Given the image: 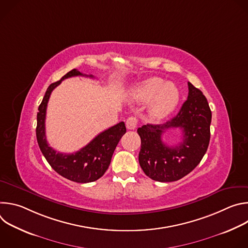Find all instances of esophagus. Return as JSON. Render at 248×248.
<instances>
[{"label":"esophagus","instance_id":"esophagus-1","mask_svg":"<svg viewBox=\"0 0 248 248\" xmlns=\"http://www.w3.org/2000/svg\"><path fill=\"white\" fill-rule=\"evenodd\" d=\"M137 123H138V121L135 117H129L125 122V125L128 129H134L137 125Z\"/></svg>","mask_w":248,"mask_h":248}]
</instances>
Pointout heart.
I'll list each match as a JSON object with an SVG mask.
<instances>
[{
	"instance_id": "obj_1",
	"label": "heart",
	"mask_w": 248,
	"mask_h": 248,
	"mask_svg": "<svg viewBox=\"0 0 248 248\" xmlns=\"http://www.w3.org/2000/svg\"><path fill=\"white\" fill-rule=\"evenodd\" d=\"M133 97L141 103H148L149 115L156 120L169 116L180 101V91L174 84L165 83L162 78H152L137 85Z\"/></svg>"
}]
</instances>
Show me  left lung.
I'll use <instances>...</instances> for the list:
<instances>
[{
  "label": "left lung",
  "mask_w": 248,
  "mask_h": 248,
  "mask_svg": "<svg viewBox=\"0 0 248 248\" xmlns=\"http://www.w3.org/2000/svg\"><path fill=\"white\" fill-rule=\"evenodd\" d=\"M211 119L206 97L188 82L187 100L178 115L164 124H147L137 129L141 139L138 160L145 174L156 182L170 183L189 173L207 151ZM169 128L182 129L183 141L180 145L169 147L161 141L162 133Z\"/></svg>",
  "instance_id": "left-lung-1"
}]
</instances>
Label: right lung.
I'll use <instances>...</instances> for the list:
<instances>
[{
    "instance_id": "right-lung-1",
    "label": "right lung",
    "mask_w": 248,
    "mask_h": 248,
    "mask_svg": "<svg viewBox=\"0 0 248 248\" xmlns=\"http://www.w3.org/2000/svg\"><path fill=\"white\" fill-rule=\"evenodd\" d=\"M78 76L94 78L92 75H83L75 68L63 76L59 81L52 83L48 87L38 108L36 137L42 154L50 166L59 174L72 182L86 184L97 181L107 170L110 166L113 153L120 139L126 132V128L124 123L121 122L116 125L104 130L91 140L86 146L72 154L59 153L49 146L46 139L45 119L50 95L63 79Z\"/></svg>"
}]
</instances>
